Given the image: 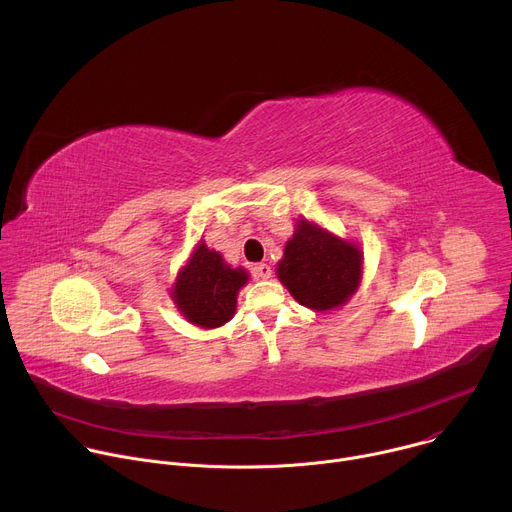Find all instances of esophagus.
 Here are the masks:
<instances>
[{"label": "esophagus", "mask_w": 512, "mask_h": 512, "mask_svg": "<svg viewBox=\"0 0 512 512\" xmlns=\"http://www.w3.org/2000/svg\"><path fill=\"white\" fill-rule=\"evenodd\" d=\"M255 273L261 277V279H269L271 277V267L267 263H259L255 265Z\"/></svg>", "instance_id": "obj_1"}]
</instances>
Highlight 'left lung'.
I'll list each match as a JSON object with an SVG mask.
<instances>
[{"mask_svg": "<svg viewBox=\"0 0 512 512\" xmlns=\"http://www.w3.org/2000/svg\"><path fill=\"white\" fill-rule=\"evenodd\" d=\"M360 275V249L306 218L298 221L277 265V277L289 294L316 312L346 304L358 289Z\"/></svg>", "mask_w": 512, "mask_h": 512, "instance_id": "obj_1", "label": "left lung"}]
</instances>
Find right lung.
<instances>
[{
	"label": "right lung",
	"mask_w": 512,
	"mask_h": 512,
	"mask_svg": "<svg viewBox=\"0 0 512 512\" xmlns=\"http://www.w3.org/2000/svg\"><path fill=\"white\" fill-rule=\"evenodd\" d=\"M243 267L233 269L221 253L198 243L186 267L178 273L172 298L184 318L200 328L227 324L237 310V294L247 283Z\"/></svg>",
	"instance_id": "right-lung-1"
}]
</instances>
